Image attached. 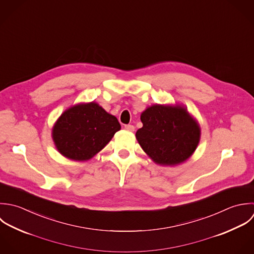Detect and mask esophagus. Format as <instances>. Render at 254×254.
Wrapping results in <instances>:
<instances>
[{"mask_svg":"<svg viewBox=\"0 0 254 254\" xmlns=\"http://www.w3.org/2000/svg\"><path fill=\"white\" fill-rule=\"evenodd\" d=\"M125 130H127V131H129V132H133V131L135 130V127H134L133 125L128 124V125H125Z\"/></svg>","mask_w":254,"mask_h":254,"instance_id":"obj_1","label":"esophagus"}]
</instances>
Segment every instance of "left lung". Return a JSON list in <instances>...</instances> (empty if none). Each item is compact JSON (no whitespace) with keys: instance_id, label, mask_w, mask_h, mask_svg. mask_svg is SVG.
I'll return each instance as SVG.
<instances>
[{"instance_id":"obj_1","label":"left lung","mask_w":254,"mask_h":254,"mask_svg":"<svg viewBox=\"0 0 254 254\" xmlns=\"http://www.w3.org/2000/svg\"><path fill=\"white\" fill-rule=\"evenodd\" d=\"M143 127L136 138L144 152L158 165L176 166L195 152L201 130L185 106L154 104L141 114Z\"/></svg>"}]
</instances>
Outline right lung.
Instances as JSON below:
<instances>
[{
  "instance_id": "obj_1",
  "label": "right lung",
  "mask_w": 254,
  "mask_h": 254,
  "mask_svg": "<svg viewBox=\"0 0 254 254\" xmlns=\"http://www.w3.org/2000/svg\"><path fill=\"white\" fill-rule=\"evenodd\" d=\"M120 129L117 118L92 101L65 110L53 126L52 138L61 155L85 162L100 152Z\"/></svg>"
}]
</instances>
